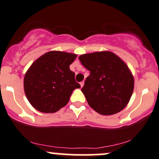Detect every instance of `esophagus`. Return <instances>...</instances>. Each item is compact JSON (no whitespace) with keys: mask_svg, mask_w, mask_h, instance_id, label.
Returning <instances> with one entry per match:
<instances>
[{"mask_svg":"<svg viewBox=\"0 0 159 159\" xmlns=\"http://www.w3.org/2000/svg\"><path fill=\"white\" fill-rule=\"evenodd\" d=\"M84 84V81H81V82H80V85H81V87H83Z\"/></svg>","mask_w":159,"mask_h":159,"instance_id":"obj_1","label":"esophagus"}]
</instances>
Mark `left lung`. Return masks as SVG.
Masks as SVG:
<instances>
[{
    "mask_svg": "<svg viewBox=\"0 0 159 159\" xmlns=\"http://www.w3.org/2000/svg\"><path fill=\"white\" fill-rule=\"evenodd\" d=\"M78 58L90 72L81 89L89 105L102 115L123 110L132 97L134 83L125 62L108 51L81 54Z\"/></svg>",
    "mask_w": 159,
    "mask_h": 159,
    "instance_id": "obj_1",
    "label": "left lung"
}]
</instances>
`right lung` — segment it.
<instances>
[{
  "instance_id": "obj_1",
  "label": "right lung",
  "mask_w": 159,
  "mask_h": 159,
  "mask_svg": "<svg viewBox=\"0 0 159 159\" xmlns=\"http://www.w3.org/2000/svg\"><path fill=\"white\" fill-rule=\"evenodd\" d=\"M77 54L52 51L39 57L29 67L24 78L27 100L37 111L55 113L66 105L72 91L81 86L69 66Z\"/></svg>"
}]
</instances>
